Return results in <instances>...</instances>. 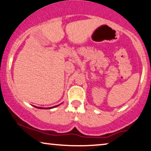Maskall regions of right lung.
I'll use <instances>...</instances> for the list:
<instances>
[{"label": "right lung", "instance_id": "1", "mask_svg": "<svg viewBox=\"0 0 151 151\" xmlns=\"http://www.w3.org/2000/svg\"><path fill=\"white\" fill-rule=\"evenodd\" d=\"M59 105H56V106H54V107H47V108H43V107H35V106H34V107H36V108H38V109H52V108H55V107H57V106H59Z\"/></svg>", "mask_w": 151, "mask_h": 151}]
</instances>
